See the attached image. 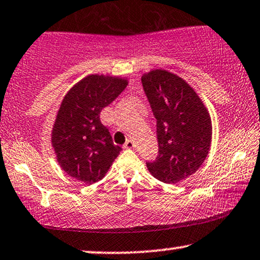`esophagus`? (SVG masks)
I'll use <instances>...</instances> for the list:
<instances>
[{"mask_svg": "<svg viewBox=\"0 0 260 260\" xmlns=\"http://www.w3.org/2000/svg\"><path fill=\"white\" fill-rule=\"evenodd\" d=\"M123 147H124V149H133V147H134V141L131 140V139H128L126 143H124Z\"/></svg>", "mask_w": 260, "mask_h": 260, "instance_id": "esophagus-1", "label": "esophagus"}]
</instances>
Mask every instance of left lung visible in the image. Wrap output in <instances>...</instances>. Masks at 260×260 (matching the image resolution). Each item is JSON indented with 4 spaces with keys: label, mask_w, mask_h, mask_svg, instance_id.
<instances>
[{
    "label": "left lung",
    "mask_w": 260,
    "mask_h": 260,
    "mask_svg": "<svg viewBox=\"0 0 260 260\" xmlns=\"http://www.w3.org/2000/svg\"><path fill=\"white\" fill-rule=\"evenodd\" d=\"M157 120L158 156L147 162L151 175L164 183L181 182L208 157L212 121L202 98L185 79L156 68L141 77Z\"/></svg>",
    "instance_id": "8db88e82"
}]
</instances>
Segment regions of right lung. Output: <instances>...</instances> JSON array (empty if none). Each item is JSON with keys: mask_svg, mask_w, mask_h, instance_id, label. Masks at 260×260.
Returning a JSON list of instances; mask_svg holds the SVG:
<instances>
[{"mask_svg": "<svg viewBox=\"0 0 260 260\" xmlns=\"http://www.w3.org/2000/svg\"><path fill=\"white\" fill-rule=\"evenodd\" d=\"M127 85V78L88 74L62 100L51 129V146L61 169L78 181H100L122 150L114 144L100 114Z\"/></svg>", "mask_w": 260, "mask_h": 260, "instance_id": "add662e5", "label": "right lung"}]
</instances>
